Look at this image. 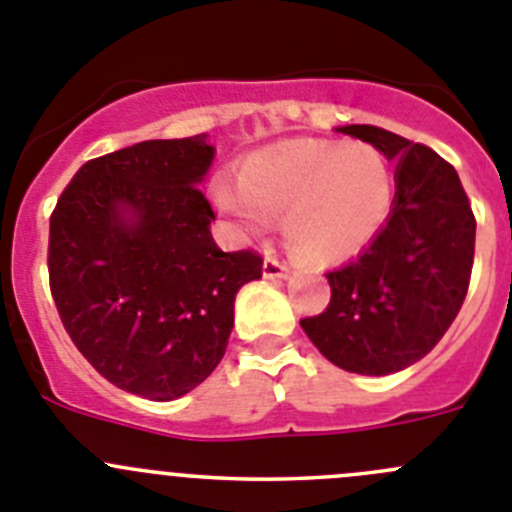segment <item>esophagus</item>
Instances as JSON below:
<instances>
[{
  "label": "esophagus",
  "mask_w": 512,
  "mask_h": 512,
  "mask_svg": "<svg viewBox=\"0 0 512 512\" xmlns=\"http://www.w3.org/2000/svg\"><path fill=\"white\" fill-rule=\"evenodd\" d=\"M290 267L285 265L280 257L275 255H267L265 257V265H262V275H265L267 280H280V278H288Z\"/></svg>",
  "instance_id": "1"
}]
</instances>
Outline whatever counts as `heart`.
<instances>
[{
	"label": "heart",
	"mask_w": 512,
	"mask_h": 512,
	"mask_svg": "<svg viewBox=\"0 0 512 512\" xmlns=\"http://www.w3.org/2000/svg\"><path fill=\"white\" fill-rule=\"evenodd\" d=\"M214 202L247 234L283 217L285 245L310 262H336L374 240L394 204L386 156L364 141H293L260 151L240 184L217 181Z\"/></svg>",
	"instance_id": "b5f03b06"
}]
</instances>
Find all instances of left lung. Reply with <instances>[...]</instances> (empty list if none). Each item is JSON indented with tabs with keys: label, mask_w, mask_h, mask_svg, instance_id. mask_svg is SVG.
Segmentation results:
<instances>
[{
	"label": "left lung",
	"mask_w": 512,
	"mask_h": 512,
	"mask_svg": "<svg viewBox=\"0 0 512 512\" xmlns=\"http://www.w3.org/2000/svg\"><path fill=\"white\" fill-rule=\"evenodd\" d=\"M396 161L389 219L371 245L326 275L331 303L300 326L351 374L386 376L427 356L460 313L475 257V214L455 166L376 126H343Z\"/></svg>",
	"instance_id": "1"
}]
</instances>
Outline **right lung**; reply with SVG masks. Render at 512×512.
Segmentation results:
<instances>
[{
  "mask_svg": "<svg viewBox=\"0 0 512 512\" xmlns=\"http://www.w3.org/2000/svg\"><path fill=\"white\" fill-rule=\"evenodd\" d=\"M207 136L141 141L90 159L50 217L52 300L100 376L171 401L202 384L227 351L234 295L262 278L252 250L222 252L202 179Z\"/></svg>",
  "mask_w": 512,
  "mask_h": 512,
  "instance_id": "add662e5",
  "label": "right lung"
}]
</instances>
